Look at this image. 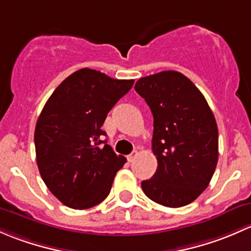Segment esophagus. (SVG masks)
Here are the masks:
<instances>
[{
	"mask_svg": "<svg viewBox=\"0 0 251 251\" xmlns=\"http://www.w3.org/2000/svg\"><path fill=\"white\" fill-rule=\"evenodd\" d=\"M136 156H138V151H134L133 153L129 154V156L126 157V158H128V161H129V162H133V161H134V158H135Z\"/></svg>",
	"mask_w": 251,
	"mask_h": 251,
	"instance_id": "1",
	"label": "esophagus"
}]
</instances>
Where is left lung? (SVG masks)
<instances>
[{
  "label": "left lung",
  "instance_id": "8db88e82",
  "mask_svg": "<svg viewBox=\"0 0 251 251\" xmlns=\"http://www.w3.org/2000/svg\"><path fill=\"white\" fill-rule=\"evenodd\" d=\"M135 90L153 115L158 167L141 182L145 195L169 208L187 205L208 187L219 157L215 117L197 87L177 71L143 77Z\"/></svg>",
  "mask_w": 251,
  "mask_h": 251
}]
</instances>
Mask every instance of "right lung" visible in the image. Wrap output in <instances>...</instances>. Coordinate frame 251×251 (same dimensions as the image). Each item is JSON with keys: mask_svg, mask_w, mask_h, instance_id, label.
Wrapping results in <instances>:
<instances>
[{"mask_svg": "<svg viewBox=\"0 0 251 251\" xmlns=\"http://www.w3.org/2000/svg\"><path fill=\"white\" fill-rule=\"evenodd\" d=\"M133 84L84 68L64 79L46 102L36 123V159L49 191L66 206L92 208L110 193L126 159L101 140V126Z\"/></svg>", "mask_w": 251, "mask_h": 251, "instance_id": "1", "label": "right lung"}]
</instances>
